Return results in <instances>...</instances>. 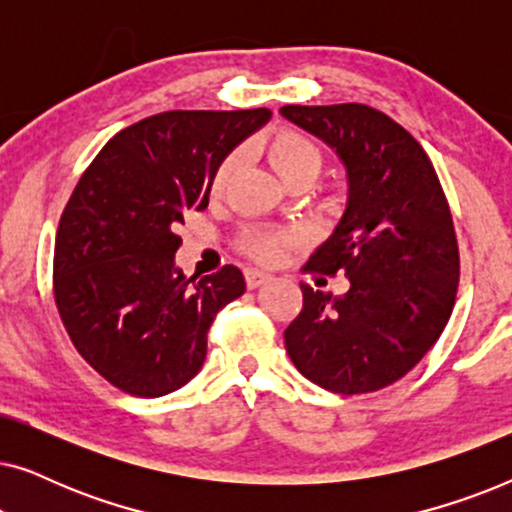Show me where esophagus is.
Here are the masks:
<instances>
[{
  "instance_id": "obj_1",
  "label": "esophagus",
  "mask_w": 512,
  "mask_h": 512,
  "mask_svg": "<svg viewBox=\"0 0 512 512\" xmlns=\"http://www.w3.org/2000/svg\"><path fill=\"white\" fill-rule=\"evenodd\" d=\"M270 279V275H265V272L256 270V268H247L244 270V282H247L249 289H258V286L265 284Z\"/></svg>"
}]
</instances>
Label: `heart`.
I'll return each instance as SVG.
<instances>
[{"label":"heart","instance_id":"1","mask_svg":"<svg viewBox=\"0 0 512 512\" xmlns=\"http://www.w3.org/2000/svg\"><path fill=\"white\" fill-rule=\"evenodd\" d=\"M263 153L268 158L272 170L277 172V177L284 181V184H293V181L307 179L312 181L321 172V165H324V153L317 144L312 142L310 137L303 135V132L282 128L265 139ZM242 153L230 151L226 158L216 165L212 174V193H223L226 186L233 179L237 167H240ZM296 240V233L291 230H277V228H247L240 235V247L244 254L256 258L261 263H275L279 256H282L284 247Z\"/></svg>","mask_w":512,"mask_h":512}]
</instances>
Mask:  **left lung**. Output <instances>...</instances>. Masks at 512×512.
Here are the masks:
<instances>
[{
  "label": "left lung",
  "instance_id": "8db88e82",
  "mask_svg": "<svg viewBox=\"0 0 512 512\" xmlns=\"http://www.w3.org/2000/svg\"><path fill=\"white\" fill-rule=\"evenodd\" d=\"M331 144L349 202L310 270L345 272L342 298L300 284L303 310L284 331L293 366L333 394H370L417 366L450 321L459 244L429 156L403 125L368 104L279 109Z\"/></svg>",
  "mask_w": 512,
  "mask_h": 512
}]
</instances>
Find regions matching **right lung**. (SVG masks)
<instances>
[{
  "label": "right lung",
  "mask_w": 512,
  "mask_h": 512,
  "mask_svg": "<svg viewBox=\"0 0 512 512\" xmlns=\"http://www.w3.org/2000/svg\"><path fill=\"white\" fill-rule=\"evenodd\" d=\"M270 109L163 111L109 139L60 216L53 296L76 352L130 396L184 387L207 356L216 312L244 293L235 265L174 268L186 212H202L216 165Z\"/></svg>",
  "instance_id": "right-lung-1"
}]
</instances>
